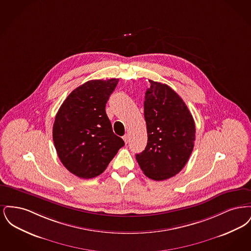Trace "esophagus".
<instances>
[{
	"label": "esophagus",
	"instance_id": "34e87169",
	"mask_svg": "<svg viewBox=\"0 0 251 251\" xmlns=\"http://www.w3.org/2000/svg\"><path fill=\"white\" fill-rule=\"evenodd\" d=\"M122 138H123V140H124L125 144H127L129 142V135H128V134H125Z\"/></svg>",
	"mask_w": 251,
	"mask_h": 251
}]
</instances>
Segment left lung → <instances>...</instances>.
Instances as JSON below:
<instances>
[{
    "label": "left lung",
    "mask_w": 251,
    "mask_h": 251,
    "mask_svg": "<svg viewBox=\"0 0 251 251\" xmlns=\"http://www.w3.org/2000/svg\"><path fill=\"white\" fill-rule=\"evenodd\" d=\"M144 117L148 143L136 160L150 179H169L186 165L194 149L196 127L190 111L167 84L150 80Z\"/></svg>",
    "instance_id": "8db88e82"
}]
</instances>
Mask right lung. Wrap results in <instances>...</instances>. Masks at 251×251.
<instances>
[{
  "mask_svg": "<svg viewBox=\"0 0 251 251\" xmlns=\"http://www.w3.org/2000/svg\"><path fill=\"white\" fill-rule=\"evenodd\" d=\"M119 79L91 80L75 88L55 116L52 139L61 163L82 179L101 174L124 146L105 106Z\"/></svg>",
  "mask_w": 251,
  "mask_h": 251,
  "instance_id": "1",
  "label": "right lung"
}]
</instances>
